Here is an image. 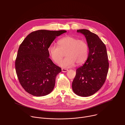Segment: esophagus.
Returning a JSON list of instances; mask_svg holds the SVG:
<instances>
[{
    "instance_id": "1",
    "label": "esophagus",
    "mask_w": 125,
    "mask_h": 125,
    "mask_svg": "<svg viewBox=\"0 0 125 125\" xmlns=\"http://www.w3.org/2000/svg\"><path fill=\"white\" fill-rule=\"evenodd\" d=\"M68 71V69H63V68H62V71L63 72H67V71Z\"/></svg>"
}]
</instances>
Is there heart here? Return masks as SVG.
<instances>
[{
	"mask_svg": "<svg viewBox=\"0 0 125 125\" xmlns=\"http://www.w3.org/2000/svg\"><path fill=\"white\" fill-rule=\"evenodd\" d=\"M58 46L52 44L48 48L49 56L54 62L58 63L66 51L67 56L61 61L59 65L63 68H70L75 63L80 64L83 63L88 55V47L87 43L83 40H78L72 36H66L58 42Z\"/></svg>",
	"mask_w": 125,
	"mask_h": 125,
	"instance_id": "heart-1",
	"label": "heart"
}]
</instances>
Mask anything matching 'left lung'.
<instances>
[{"label":"left lung","instance_id":"left-lung-1","mask_svg":"<svg viewBox=\"0 0 125 125\" xmlns=\"http://www.w3.org/2000/svg\"><path fill=\"white\" fill-rule=\"evenodd\" d=\"M86 39L89 49L84 64L78 68L72 83L75 94L91 96L99 91L105 83L109 68L106 47L98 35L86 29L78 30Z\"/></svg>","mask_w":125,"mask_h":125}]
</instances>
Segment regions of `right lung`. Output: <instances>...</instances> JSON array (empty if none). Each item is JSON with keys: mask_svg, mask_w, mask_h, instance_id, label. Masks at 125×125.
I'll return each instance as SVG.
<instances>
[{"mask_svg": "<svg viewBox=\"0 0 125 125\" xmlns=\"http://www.w3.org/2000/svg\"><path fill=\"white\" fill-rule=\"evenodd\" d=\"M65 30H41L28 34L20 44L15 61L19 81L24 90L35 96H43L53 90L61 68L49 58L48 48Z\"/></svg>", "mask_w": 125, "mask_h": 125, "instance_id": "add662e5", "label": "right lung"}]
</instances>
